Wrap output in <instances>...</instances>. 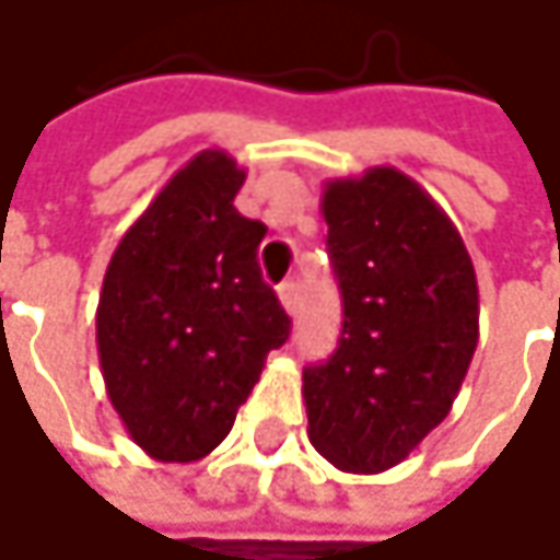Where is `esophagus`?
<instances>
[{
    "instance_id": "obj_1",
    "label": "esophagus",
    "mask_w": 560,
    "mask_h": 560,
    "mask_svg": "<svg viewBox=\"0 0 560 560\" xmlns=\"http://www.w3.org/2000/svg\"><path fill=\"white\" fill-rule=\"evenodd\" d=\"M279 301L288 314H294V311H298V284H294V281H284V284H279Z\"/></svg>"
}]
</instances>
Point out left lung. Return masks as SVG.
Here are the masks:
<instances>
[{
    "label": "left lung",
    "mask_w": 560,
    "mask_h": 560,
    "mask_svg": "<svg viewBox=\"0 0 560 560\" xmlns=\"http://www.w3.org/2000/svg\"><path fill=\"white\" fill-rule=\"evenodd\" d=\"M343 330L304 370L311 444L347 474L401 464L451 411L480 340L470 253L434 197L398 168L324 184Z\"/></svg>",
    "instance_id": "obj_1"
}]
</instances>
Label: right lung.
<instances>
[{
  "label": "right lung",
  "instance_id": "add662e5",
  "mask_svg": "<svg viewBox=\"0 0 560 560\" xmlns=\"http://www.w3.org/2000/svg\"><path fill=\"white\" fill-rule=\"evenodd\" d=\"M246 171L207 149L119 240L96 304L106 395L155 460L207 457L288 340L291 320L259 272L266 223L233 200Z\"/></svg>",
  "mask_w": 560,
  "mask_h": 560
}]
</instances>
